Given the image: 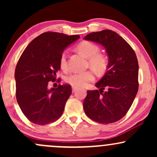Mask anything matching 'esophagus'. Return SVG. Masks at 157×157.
I'll return each mask as SVG.
<instances>
[{
	"instance_id": "esophagus-1",
	"label": "esophagus",
	"mask_w": 157,
	"mask_h": 157,
	"mask_svg": "<svg viewBox=\"0 0 157 157\" xmlns=\"http://www.w3.org/2000/svg\"><path fill=\"white\" fill-rule=\"evenodd\" d=\"M71 88H72V91H73V92H75V91L77 89V88L76 87V86H72V87H71Z\"/></svg>"
}]
</instances>
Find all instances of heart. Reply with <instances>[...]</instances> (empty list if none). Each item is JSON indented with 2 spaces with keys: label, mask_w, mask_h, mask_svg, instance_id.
<instances>
[{
  "label": "heart",
  "mask_w": 157,
  "mask_h": 157,
  "mask_svg": "<svg viewBox=\"0 0 157 157\" xmlns=\"http://www.w3.org/2000/svg\"><path fill=\"white\" fill-rule=\"evenodd\" d=\"M77 51L82 56L88 59V63L91 68L97 71H102L106 68L107 60L105 56L99 54L100 48L97 45L89 42L82 41L77 46ZM59 65L61 69L65 70L67 68L66 53L63 52L60 55ZM94 79V75L91 71H86L84 72L70 73L65 77V81L72 86H83L88 82Z\"/></svg>",
  "instance_id": "1"
}]
</instances>
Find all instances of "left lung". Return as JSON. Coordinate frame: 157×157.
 <instances>
[{"instance_id": "8db88e82", "label": "left lung", "mask_w": 157, "mask_h": 157, "mask_svg": "<svg viewBox=\"0 0 157 157\" xmlns=\"http://www.w3.org/2000/svg\"><path fill=\"white\" fill-rule=\"evenodd\" d=\"M84 39L102 45L109 57L107 71L95 84L100 89L87 91L84 111L97 122H115L126 114L137 94L139 65L136 54L130 45L112 30L92 32Z\"/></svg>"}]
</instances>
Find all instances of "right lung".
Returning a JSON list of instances; mask_svg holds the SVG:
<instances>
[{
  "mask_svg": "<svg viewBox=\"0 0 157 157\" xmlns=\"http://www.w3.org/2000/svg\"><path fill=\"white\" fill-rule=\"evenodd\" d=\"M78 38L79 35L44 32L27 46L20 57L15 72L16 98L23 114L33 123H51L63 113L71 94V85L59 84L49 89L48 82L56 80L65 48Z\"/></svg>",
  "mask_w": 157,
  "mask_h": 157,
  "instance_id": "obj_1",
  "label": "right lung"
}]
</instances>
